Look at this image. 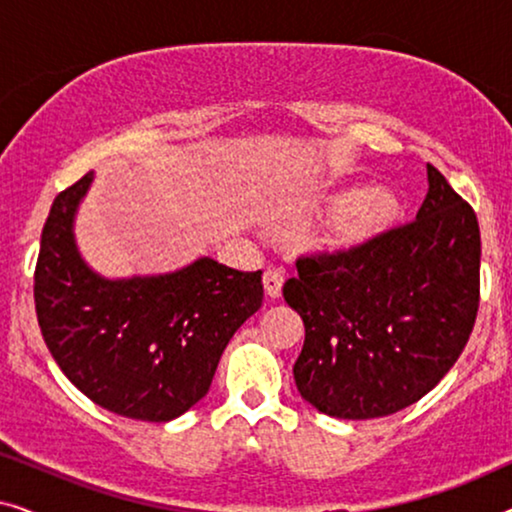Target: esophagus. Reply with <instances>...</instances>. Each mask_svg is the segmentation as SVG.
<instances>
[{"instance_id": "34e87169", "label": "esophagus", "mask_w": 512, "mask_h": 512, "mask_svg": "<svg viewBox=\"0 0 512 512\" xmlns=\"http://www.w3.org/2000/svg\"><path fill=\"white\" fill-rule=\"evenodd\" d=\"M263 286H265V293H268L270 298H279L282 296V286H284V275L275 268L265 270L263 272Z\"/></svg>"}]
</instances>
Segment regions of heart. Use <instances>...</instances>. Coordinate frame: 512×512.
<instances>
[{"label": "heart", "mask_w": 512, "mask_h": 512, "mask_svg": "<svg viewBox=\"0 0 512 512\" xmlns=\"http://www.w3.org/2000/svg\"><path fill=\"white\" fill-rule=\"evenodd\" d=\"M328 214L319 233L326 254H356L373 247L403 219V200L394 188H338L326 198Z\"/></svg>", "instance_id": "b5f03b06"}]
</instances>
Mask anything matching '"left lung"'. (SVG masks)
Returning <instances> with one entry per match:
<instances>
[{"label":"left lung","instance_id":"1","mask_svg":"<svg viewBox=\"0 0 512 512\" xmlns=\"http://www.w3.org/2000/svg\"><path fill=\"white\" fill-rule=\"evenodd\" d=\"M417 221L356 254L298 258L284 300L303 317L293 377L338 419L417 403L464 352L480 298V228L433 165Z\"/></svg>","mask_w":512,"mask_h":512}]
</instances>
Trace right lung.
Listing matches in <instances>:
<instances>
[{
    "label": "right lung",
    "instance_id": "1",
    "mask_svg": "<svg viewBox=\"0 0 512 512\" xmlns=\"http://www.w3.org/2000/svg\"><path fill=\"white\" fill-rule=\"evenodd\" d=\"M95 174L53 200L34 303L48 352L81 394L142 422H170L209 391L223 349L263 303L261 270L209 256L163 275L109 279L81 256L74 221Z\"/></svg>",
    "mask_w": 512,
    "mask_h": 512
}]
</instances>
